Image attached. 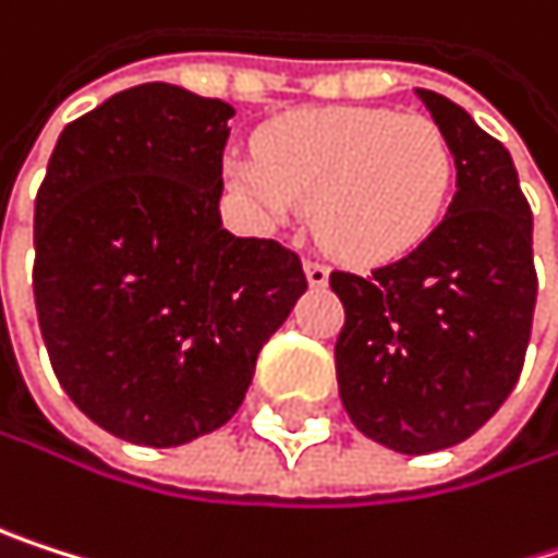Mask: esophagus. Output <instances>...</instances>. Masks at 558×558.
<instances>
[{
    "label": "esophagus",
    "instance_id": "34e87169",
    "mask_svg": "<svg viewBox=\"0 0 558 558\" xmlns=\"http://www.w3.org/2000/svg\"><path fill=\"white\" fill-rule=\"evenodd\" d=\"M304 270H307L311 288H324V284L330 281V267H327L324 260H317V257H311V260L304 264Z\"/></svg>",
    "mask_w": 558,
    "mask_h": 558
}]
</instances>
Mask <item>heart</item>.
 I'll list each match as a JSON object with an SVG mask.
<instances>
[{
  "label": "heart",
  "instance_id": "b5f03b06",
  "mask_svg": "<svg viewBox=\"0 0 558 558\" xmlns=\"http://www.w3.org/2000/svg\"><path fill=\"white\" fill-rule=\"evenodd\" d=\"M225 172L267 225L314 205L333 254L383 264L415 251L441 221L454 153L428 117L324 107L277 117L260 130L257 156L234 153Z\"/></svg>",
  "mask_w": 558,
  "mask_h": 558
}]
</instances>
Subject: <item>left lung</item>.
Returning <instances> with one entry per match:
<instances>
[{"label": "left lung", "instance_id": "obj_1", "mask_svg": "<svg viewBox=\"0 0 558 558\" xmlns=\"http://www.w3.org/2000/svg\"><path fill=\"white\" fill-rule=\"evenodd\" d=\"M458 192L435 231L369 277L333 270L337 383L353 425L402 454L471 438L513 392L536 307L533 211L513 159L454 100L418 90Z\"/></svg>", "mask_w": 558, "mask_h": 558}]
</instances>
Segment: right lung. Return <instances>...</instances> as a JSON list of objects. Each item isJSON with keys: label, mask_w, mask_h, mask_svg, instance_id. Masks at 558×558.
Segmentation results:
<instances>
[{"label": "right lung", "mask_w": 558, "mask_h": 558, "mask_svg": "<svg viewBox=\"0 0 558 558\" xmlns=\"http://www.w3.org/2000/svg\"><path fill=\"white\" fill-rule=\"evenodd\" d=\"M234 110L140 84L58 136L35 195V311L51 369L104 432L175 448L221 428L307 291L301 257L221 228Z\"/></svg>", "instance_id": "right-lung-1"}]
</instances>
